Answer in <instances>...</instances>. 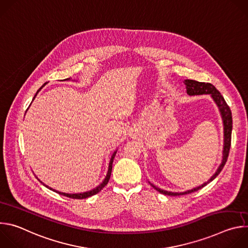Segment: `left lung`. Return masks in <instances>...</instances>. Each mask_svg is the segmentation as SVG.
Returning a JSON list of instances; mask_svg holds the SVG:
<instances>
[{"label": "left lung", "mask_w": 248, "mask_h": 248, "mask_svg": "<svg viewBox=\"0 0 248 248\" xmlns=\"http://www.w3.org/2000/svg\"><path fill=\"white\" fill-rule=\"evenodd\" d=\"M184 83L186 84V93L189 96H194V95H203V94H208L211 96V98L213 99V101L215 102V104L217 105V107L219 109L221 118H222V122H223V125H224V145H223V156H222V162L219 165L218 169L216 170L215 173L211 176V178L204 184H202L201 186L194 187L192 189L189 190H186L183 192H171V191H167L164 189H161L159 187H157L156 186H154L153 184H151L149 182V184L160 193L165 194V195H170V196H178V195H184V194H188L194 191L199 190L200 188L204 187L206 185H208L209 183H211L213 181L216 176L221 172V170H223L228 156H229V152H230V148H231V138H232V112L231 109L228 106V104L226 103L224 97L221 95V93L216 89V87L214 85H212L211 83H205V82H199L196 80H192V79H186L184 81Z\"/></svg>", "instance_id": "1"}]
</instances>
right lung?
<instances>
[{"label": "right lung", "instance_id": "obj_1", "mask_svg": "<svg viewBox=\"0 0 248 248\" xmlns=\"http://www.w3.org/2000/svg\"><path fill=\"white\" fill-rule=\"evenodd\" d=\"M63 80H70V78H66V79H63ZM45 85H46V83H44V84L39 88V90L36 92V94H35V96H34L33 100L35 99V97L37 96L38 92H39V91H40V90H41ZM33 100H32V101H33ZM31 103H32V102H31ZM116 153H117V150H116V151L112 154V156H111V159H110V161H109V166H108L107 174H106L105 179L103 180V182H102L99 186H97L95 188H93V189H91V190H88V191H85V192H80V193H65V192H61V191H58V190H56V189H53V188L49 187V186H46L44 183H42L39 179H38V181H39L43 186H45L46 187H48L49 189H51V190H53V191H56V192H58L59 194H62V195H63V196H66V197H69V198H74V199H84V198L90 197V196H92V195L97 194L99 191H101V189H103V188H104V186L109 183L110 176H111V172H112V165H113V161H114V159H115Z\"/></svg>", "mask_w": 248, "mask_h": 248}]
</instances>
